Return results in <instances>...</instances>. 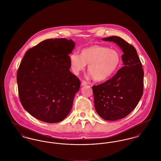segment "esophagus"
<instances>
[{"instance_id":"esophagus-1","label":"esophagus","mask_w":161,"mask_h":161,"mask_svg":"<svg viewBox=\"0 0 161 161\" xmlns=\"http://www.w3.org/2000/svg\"><path fill=\"white\" fill-rule=\"evenodd\" d=\"M86 84H88V83H87V82H86V80H83L82 81V82H81V86H86Z\"/></svg>"}]
</instances>
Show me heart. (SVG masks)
Segmentation results:
<instances>
[{"label":"heart","instance_id":"heart-1","mask_svg":"<svg viewBox=\"0 0 161 161\" xmlns=\"http://www.w3.org/2000/svg\"><path fill=\"white\" fill-rule=\"evenodd\" d=\"M71 68L75 75L84 71L86 64L88 70L97 81H104L113 75L120 64L121 56L115 49L100 45L84 48L81 54L73 53L69 57Z\"/></svg>","mask_w":161,"mask_h":161}]
</instances>
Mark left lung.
Returning a JSON list of instances; mask_svg holds the SVG:
<instances>
[{
    "instance_id": "1",
    "label": "left lung",
    "mask_w": 161,
    "mask_h": 161,
    "mask_svg": "<svg viewBox=\"0 0 161 161\" xmlns=\"http://www.w3.org/2000/svg\"><path fill=\"white\" fill-rule=\"evenodd\" d=\"M104 41L117 43L122 49L123 66L105 82L92 86L95 107L104 119L125 118L136 108L143 93V70L135 47L119 36Z\"/></svg>"
}]
</instances>
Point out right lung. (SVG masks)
<instances>
[{"mask_svg":"<svg viewBox=\"0 0 161 161\" xmlns=\"http://www.w3.org/2000/svg\"><path fill=\"white\" fill-rule=\"evenodd\" d=\"M72 40H44L29 49L17 72L22 107L33 117L49 123L66 118L80 82L69 69Z\"/></svg>","mask_w":161,"mask_h":161,"instance_id":"right-lung-1","label":"right lung"}]
</instances>
